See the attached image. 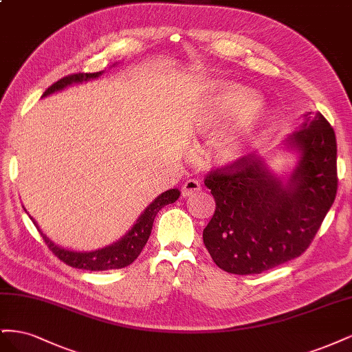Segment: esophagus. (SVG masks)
<instances>
[{"instance_id":"1","label":"esophagus","mask_w":352,"mask_h":352,"mask_svg":"<svg viewBox=\"0 0 352 352\" xmlns=\"http://www.w3.org/2000/svg\"><path fill=\"white\" fill-rule=\"evenodd\" d=\"M199 189H201V185H199L198 180L189 179V180H186V182H185L184 186H182V195H184V197H189V195H192V194L198 192Z\"/></svg>"}]
</instances>
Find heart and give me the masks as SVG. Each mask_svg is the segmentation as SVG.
Listing matches in <instances>:
<instances>
[{
  "mask_svg": "<svg viewBox=\"0 0 352 352\" xmlns=\"http://www.w3.org/2000/svg\"><path fill=\"white\" fill-rule=\"evenodd\" d=\"M192 123L197 132L206 136L226 129L214 142V157L221 166H233L251 153L267 131L270 114L251 88L220 83L202 92Z\"/></svg>",
  "mask_w": 352,
  "mask_h": 352,
  "instance_id": "1",
  "label": "heart"
}]
</instances>
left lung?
Returning a JSON list of instances; mask_svg holds the SVG:
<instances>
[{
	"label": "left lung",
	"instance_id": "8db88e82",
	"mask_svg": "<svg viewBox=\"0 0 352 352\" xmlns=\"http://www.w3.org/2000/svg\"><path fill=\"white\" fill-rule=\"evenodd\" d=\"M282 148L296 155L289 173L276 175L263 157L248 154L206 179L216 211L202 239L228 273L258 274L300 257L333 204L336 138L324 117L304 114Z\"/></svg>",
	"mask_w": 352,
	"mask_h": 352
}]
</instances>
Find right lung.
<instances>
[{"mask_svg": "<svg viewBox=\"0 0 352 352\" xmlns=\"http://www.w3.org/2000/svg\"><path fill=\"white\" fill-rule=\"evenodd\" d=\"M116 65L117 63H114L111 67H114ZM102 73H104V70L97 72V73L70 74V76L63 78L58 82H56L54 85H51V87L44 92V95H42V98H45V97H48V95L54 94V92L66 89V88L72 87V85H78V83L98 79ZM179 195H180V192L176 188L168 189L162 195H158L151 202V204L144 210L142 214L138 217V220L135 221V225L131 228V230H127L124 233V236H122L119 241L107 245V247L98 248L95 251H74V250L60 247V245L52 242L45 235V233H42L35 219H32L30 216L29 217L32 221H34V225L38 228V230L41 232L42 238H44L45 243L48 245V248L52 251V254H56L57 257L63 263H66L67 265H72V267H74V269L91 270V272L123 269V267H126V265L132 264L138 258V255H140L141 251L144 250L148 238H150V235H151L153 223H154L157 212L164 206L175 202L179 198Z\"/></svg>", "mask_w": 352, "mask_h": 352, "instance_id": "add662e5", "label": "right lung"}]
</instances>
